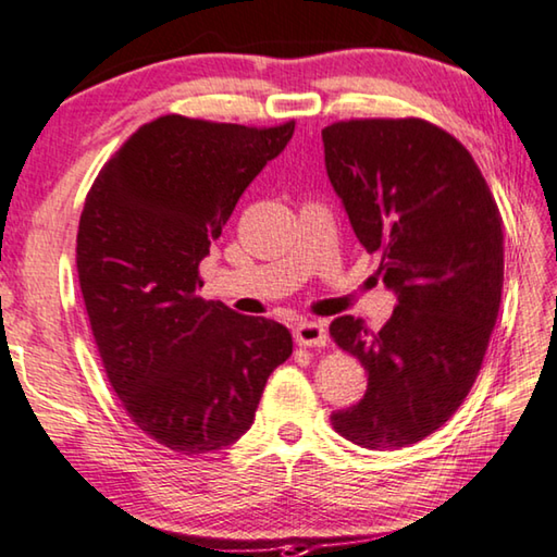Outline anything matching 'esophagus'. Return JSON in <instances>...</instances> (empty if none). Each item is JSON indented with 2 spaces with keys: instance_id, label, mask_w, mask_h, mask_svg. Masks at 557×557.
Segmentation results:
<instances>
[{
  "instance_id": "34e87169",
  "label": "esophagus",
  "mask_w": 557,
  "mask_h": 557,
  "mask_svg": "<svg viewBox=\"0 0 557 557\" xmlns=\"http://www.w3.org/2000/svg\"><path fill=\"white\" fill-rule=\"evenodd\" d=\"M294 338L306 348H323L327 343V331L321 321H300L294 327Z\"/></svg>"
}]
</instances>
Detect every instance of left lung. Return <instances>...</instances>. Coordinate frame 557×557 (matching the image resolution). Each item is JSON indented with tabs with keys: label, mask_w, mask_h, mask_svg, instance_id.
<instances>
[{
	"label": "left lung",
	"mask_w": 557,
	"mask_h": 557,
	"mask_svg": "<svg viewBox=\"0 0 557 557\" xmlns=\"http://www.w3.org/2000/svg\"><path fill=\"white\" fill-rule=\"evenodd\" d=\"M323 148L352 232L382 253L397 298L377 333L352 315L331 323L368 372L364 397L331 422L364 449H403L440 430L479 375L504 288V222L469 150L419 117L333 123Z\"/></svg>",
	"instance_id": "left-lung-1"
}]
</instances>
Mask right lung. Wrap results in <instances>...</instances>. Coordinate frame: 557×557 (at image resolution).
<instances>
[{
  "label": "right lung",
  "mask_w": 557,
  "mask_h": 557,
  "mask_svg": "<svg viewBox=\"0 0 557 557\" xmlns=\"http://www.w3.org/2000/svg\"><path fill=\"white\" fill-rule=\"evenodd\" d=\"M290 138L294 123L162 115L125 140L86 197L76 263L108 380L145 434L187 457L239 440L294 352L288 327L197 296L209 246Z\"/></svg>",
  "instance_id": "1"
}]
</instances>
